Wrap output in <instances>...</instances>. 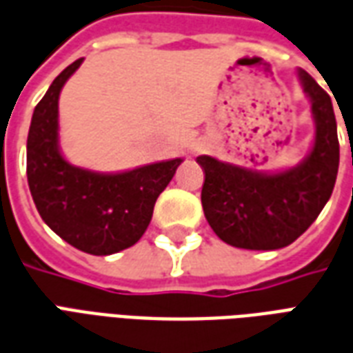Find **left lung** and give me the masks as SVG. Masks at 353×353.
I'll list each match as a JSON object with an SVG mask.
<instances>
[{
  "mask_svg": "<svg viewBox=\"0 0 353 353\" xmlns=\"http://www.w3.org/2000/svg\"><path fill=\"white\" fill-rule=\"evenodd\" d=\"M312 103L314 146L299 165L259 173L199 156L205 182L201 203L208 225L223 243L246 250H279L299 239L318 218L335 188L339 137L333 103L312 77L299 69Z\"/></svg>",
  "mask_w": 353,
  "mask_h": 353,
  "instance_id": "obj_1",
  "label": "left lung"
}]
</instances>
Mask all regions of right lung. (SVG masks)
<instances>
[{"mask_svg": "<svg viewBox=\"0 0 353 353\" xmlns=\"http://www.w3.org/2000/svg\"><path fill=\"white\" fill-rule=\"evenodd\" d=\"M81 60L61 71L33 110L28 133V184L41 218L65 243L92 256H109L137 243L148 228L158 195L182 158L123 173L74 167L58 143V99Z\"/></svg>", "mask_w": 353, "mask_h": 353, "instance_id": "1", "label": "right lung"}]
</instances>
